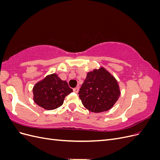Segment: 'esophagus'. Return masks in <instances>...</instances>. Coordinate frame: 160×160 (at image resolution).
Here are the masks:
<instances>
[{"label":"esophagus","instance_id":"1","mask_svg":"<svg viewBox=\"0 0 160 160\" xmlns=\"http://www.w3.org/2000/svg\"><path fill=\"white\" fill-rule=\"evenodd\" d=\"M73 91L75 92V93H77L79 92V88H75L73 89Z\"/></svg>","mask_w":160,"mask_h":160}]
</instances>
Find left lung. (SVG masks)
Segmentation results:
<instances>
[{
  "label": "left lung",
  "mask_w": 160,
  "mask_h": 160,
  "mask_svg": "<svg viewBox=\"0 0 160 160\" xmlns=\"http://www.w3.org/2000/svg\"><path fill=\"white\" fill-rule=\"evenodd\" d=\"M120 94L118 81L108 70L101 67L88 72L79 97L87 109L101 113L112 108Z\"/></svg>",
  "instance_id": "1"
}]
</instances>
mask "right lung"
Returning <instances> with one entry per match:
<instances>
[{
	"label": "right lung",
	"mask_w": 160,
	"mask_h": 160,
	"mask_svg": "<svg viewBox=\"0 0 160 160\" xmlns=\"http://www.w3.org/2000/svg\"><path fill=\"white\" fill-rule=\"evenodd\" d=\"M72 92L66 81L61 80L56 73L47 75L34 85L33 100L46 110H53L61 106L65 97Z\"/></svg>",
	"instance_id": "obj_1"
}]
</instances>
